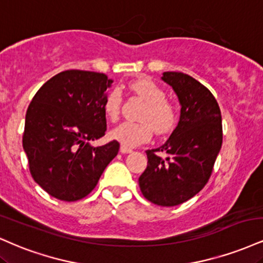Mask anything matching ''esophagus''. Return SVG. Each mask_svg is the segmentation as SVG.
<instances>
[{"mask_svg": "<svg viewBox=\"0 0 263 263\" xmlns=\"http://www.w3.org/2000/svg\"><path fill=\"white\" fill-rule=\"evenodd\" d=\"M120 152H121L122 154H128V153H131L132 149H129V148H126V147H123V145H121V148H120Z\"/></svg>", "mask_w": 263, "mask_h": 263, "instance_id": "esophagus-1", "label": "esophagus"}]
</instances>
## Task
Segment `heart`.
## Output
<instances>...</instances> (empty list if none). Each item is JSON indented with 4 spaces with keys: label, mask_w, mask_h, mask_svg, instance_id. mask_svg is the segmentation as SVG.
Segmentation results:
<instances>
[{
    "label": "heart",
    "mask_w": 263,
    "mask_h": 263,
    "mask_svg": "<svg viewBox=\"0 0 263 263\" xmlns=\"http://www.w3.org/2000/svg\"><path fill=\"white\" fill-rule=\"evenodd\" d=\"M131 89L145 103L140 116V122H122L111 131V137L126 148H135L148 142L152 132L166 135L175 128L178 122V110L166 100L165 91L153 81L140 78L129 83ZM122 96L119 88H114L104 100V111L111 121L119 119Z\"/></svg>",
    "instance_id": "b5f03b06"
}]
</instances>
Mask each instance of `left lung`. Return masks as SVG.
Returning <instances> with one entry per match:
<instances>
[{
    "label": "left lung",
    "mask_w": 263,
    "mask_h": 263,
    "mask_svg": "<svg viewBox=\"0 0 263 263\" xmlns=\"http://www.w3.org/2000/svg\"><path fill=\"white\" fill-rule=\"evenodd\" d=\"M181 105L176 128L163 145L147 151V169L138 179L152 203L173 207L197 195L211 178L222 148V115L216 98L203 84L182 72H164ZM164 151L167 158L156 156Z\"/></svg>",
    "instance_id": "1"
}]
</instances>
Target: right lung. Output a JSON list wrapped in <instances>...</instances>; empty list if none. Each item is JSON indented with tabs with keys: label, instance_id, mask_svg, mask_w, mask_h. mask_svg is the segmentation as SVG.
I'll use <instances>...</instances> for the list:
<instances>
[{
	"label": "right lung",
	"instance_id": "1",
	"mask_svg": "<svg viewBox=\"0 0 263 263\" xmlns=\"http://www.w3.org/2000/svg\"><path fill=\"white\" fill-rule=\"evenodd\" d=\"M111 83L104 73L68 69L50 78L28 106L23 148L30 174L58 200L89 195L118 156V141L89 143L105 135L104 100Z\"/></svg>",
	"mask_w": 263,
	"mask_h": 263
}]
</instances>
